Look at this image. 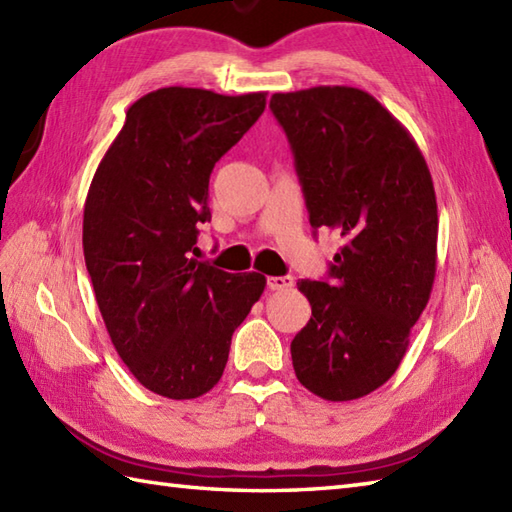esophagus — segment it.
I'll return each instance as SVG.
<instances>
[{
  "label": "esophagus",
  "instance_id": "obj_1",
  "mask_svg": "<svg viewBox=\"0 0 512 512\" xmlns=\"http://www.w3.org/2000/svg\"><path fill=\"white\" fill-rule=\"evenodd\" d=\"M295 286V279H292L290 275H284V277H268V290H288Z\"/></svg>",
  "mask_w": 512,
  "mask_h": 512
}]
</instances>
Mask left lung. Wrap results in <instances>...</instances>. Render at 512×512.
<instances>
[{
  "instance_id": "obj_1",
  "label": "left lung",
  "mask_w": 512,
  "mask_h": 512,
  "mask_svg": "<svg viewBox=\"0 0 512 512\" xmlns=\"http://www.w3.org/2000/svg\"><path fill=\"white\" fill-rule=\"evenodd\" d=\"M314 231L343 237L328 281L301 279L312 317L290 343L299 383L323 400L385 385L407 352L436 279L438 204L411 134L372 94L347 85L279 92Z\"/></svg>"
}]
</instances>
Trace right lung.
Listing matches in <instances>:
<instances>
[{"instance_id":"obj_1","label":"right lung","mask_w":512,"mask_h":512,"mask_svg":"<svg viewBox=\"0 0 512 512\" xmlns=\"http://www.w3.org/2000/svg\"><path fill=\"white\" fill-rule=\"evenodd\" d=\"M266 107V92L160 88L127 110L83 209V255L118 356L140 385L191 400L222 378L231 336L266 277L198 262L209 178Z\"/></svg>"}]
</instances>
